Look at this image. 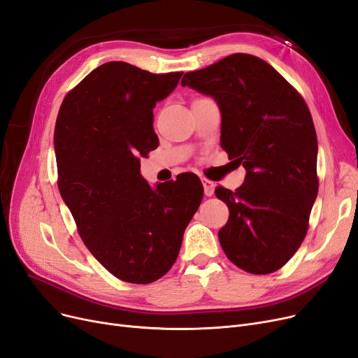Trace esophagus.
Instances as JSON below:
<instances>
[{
	"label": "esophagus",
	"instance_id": "34e87169",
	"mask_svg": "<svg viewBox=\"0 0 358 358\" xmlns=\"http://www.w3.org/2000/svg\"><path fill=\"white\" fill-rule=\"evenodd\" d=\"M202 184H203L205 196H213L214 192H215V182L208 180V178H203V180H202Z\"/></svg>",
	"mask_w": 358,
	"mask_h": 358
}]
</instances>
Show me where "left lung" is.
<instances>
[{
	"label": "left lung",
	"instance_id": "8db88e82",
	"mask_svg": "<svg viewBox=\"0 0 358 358\" xmlns=\"http://www.w3.org/2000/svg\"><path fill=\"white\" fill-rule=\"evenodd\" d=\"M181 85L218 103L221 148L246 169L236 192L215 190L230 210L218 231L222 250L248 273L277 271L306 237L319 192V145L307 103L273 66L242 52L187 72Z\"/></svg>",
	"mask_w": 358,
	"mask_h": 358
}]
</instances>
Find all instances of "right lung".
Segmentation results:
<instances>
[{"label":"right lung","mask_w":358,"mask_h":358,"mask_svg":"<svg viewBox=\"0 0 358 358\" xmlns=\"http://www.w3.org/2000/svg\"><path fill=\"white\" fill-rule=\"evenodd\" d=\"M182 72L109 62L64 97L55 129L59 190L90 252L117 279L148 285L169 271L203 187L186 172L149 186L140 157L157 148L153 109Z\"/></svg>","instance_id":"right-lung-1"}]
</instances>
